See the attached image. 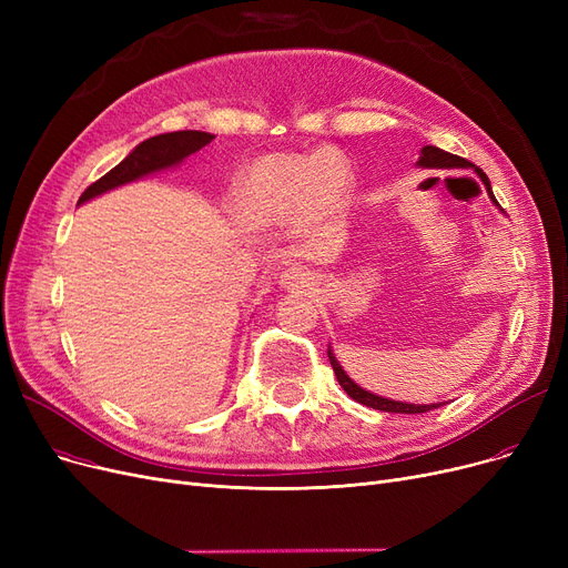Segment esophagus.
Segmentation results:
<instances>
[{
  "label": "esophagus",
  "instance_id": "esophagus-1",
  "mask_svg": "<svg viewBox=\"0 0 568 568\" xmlns=\"http://www.w3.org/2000/svg\"><path fill=\"white\" fill-rule=\"evenodd\" d=\"M313 281H315V276L308 272V268H304V266H290V268H285V272L281 274L278 285L285 287V290H304V287H311Z\"/></svg>",
  "mask_w": 568,
  "mask_h": 568
}]
</instances>
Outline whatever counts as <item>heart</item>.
<instances>
[{"label":"heart","mask_w":568,"mask_h":568,"mask_svg":"<svg viewBox=\"0 0 568 568\" xmlns=\"http://www.w3.org/2000/svg\"><path fill=\"white\" fill-rule=\"evenodd\" d=\"M354 176L338 152L264 154L234 186V209L251 227H274L296 216L306 227H322L347 214Z\"/></svg>","instance_id":"b5f03b06"}]
</instances>
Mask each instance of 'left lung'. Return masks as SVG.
Returning a JSON list of instances; mask_svg holds the SVG:
<instances>
[{"instance_id": "left-lung-1", "label": "left lung", "mask_w": 568, "mask_h": 568, "mask_svg": "<svg viewBox=\"0 0 568 568\" xmlns=\"http://www.w3.org/2000/svg\"><path fill=\"white\" fill-rule=\"evenodd\" d=\"M416 165H422V168H437V170H439V168H442V170H449V168H474L467 159H460V156H456V154L444 152V149L433 146V144H426V146L422 149V156H419V161H416ZM474 172L481 176V182H484V186H486L490 200L497 204L486 172H484L481 168H474ZM497 206H499V204H497ZM326 354H329V362H332V368H334V373H336L338 384L343 386L345 394H347L349 398H354L356 403H362V405L373 407V409H379V412H396V414H422V412H430V409L439 407V403H433V405H412V403H400V400L375 396V394L362 389L359 384H354V382L347 377V373L343 371V366L338 364V359H336L332 349L326 352Z\"/></svg>"}]
</instances>
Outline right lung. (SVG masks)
Masks as SVG:
<instances>
[{
	"instance_id": "obj_1",
	"label": "right lung",
	"mask_w": 568,
	"mask_h": 568,
	"mask_svg": "<svg viewBox=\"0 0 568 568\" xmlns=\"http://www.w3.org/2000/svg\"><path fill=\"white\" fill-rule=\"evenodd\" d=\"M212 140H214V135L204 133V131H174V133L149 138V140L140 142L122 163L114 165L108 174H103L99 182L87 186L84 193L80 195L78 204L92 200L97 195H103L116 186L131 184V182H135V179H142L146 174H154V172L168 170L172 165H179L186 156L200 152V149Z\"/></svg>"
}]
</instances>
